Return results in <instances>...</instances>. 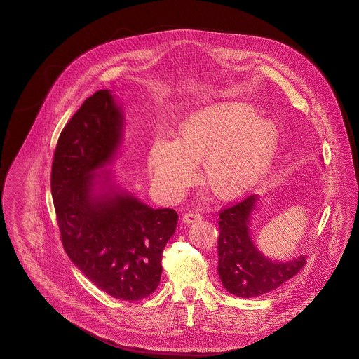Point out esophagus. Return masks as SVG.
Listing matches in <instances>:
<instances>
[{
	"label": "esophagus",
	"mask_w": 359,
	"mask_h": 359,
	"mask_svg": "<svg viewBox=\"0 0 359 359\" xmlns=\"http://www.w3.org/2000/svg\"><path fill=\"white\" fill-rule=\"evenodd\" d=\"M197 222H201V216L197 215V213H187L183 216V223L184 224H193V223H197Z\"/></svg>",
	"instance_id": "obj_1"
}]
</instances>
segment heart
<instances>
[{
    "label": "heart",
    "instance_id": "obj_1",
    "mask_svg": "<svg viewBox=\"0 0 359 359\" xmlns=\"http://www.w3.org/2000/svg\"><path fill=\"white\" fill-rule=\"evenodd\" d=\"M281 135L273 119L259 116L245 102L226 100L190 112L177 139L158 136L147 153V170L156 191L177 200L197 179L222 201L236 200L257 187L269 175Z\"/></svg>",
    "mask_w": 359,
    "mask_h": 359
}]
</instances>
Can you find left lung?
<instances>
[{"label": "left lung", "mask_w": 359, "mask_h": 359, "mask_svg": "<svg viewBox=\"0 0 359 359\" xmlns=\"http://www.w3.org/2000/svg\"><path fill=\"white\" fill-rule=\"evenodd\" d=\"M260 200V196L252 194L220 213L217 271L227 292L240 298L259 297L278 288L305 264L304 255L277 262L255 245L251 223Z\"/></svg>", "instance_id": "left-lung-1"}]
</instances>
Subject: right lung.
Segmentation results:
<instances>
[{
    "label": "right lung",
    "mask_w": 359,
    "mask_h": 359,
    "mask_svg": "<svg viewBox=\"0 0 359 359\" xmlns=\"http://www.w3.org/2000/svg\"><path fill=\"white\" fill-rule=\"evenodd\" d=\"M125 116L112 90L88 97L61 132L50 191L71 262L114 298L137 301L155 291L162 252L177 213L151 209L114 176Z\"/></svg>",
    "instance_id": "add662e5"
}]
</instances>
